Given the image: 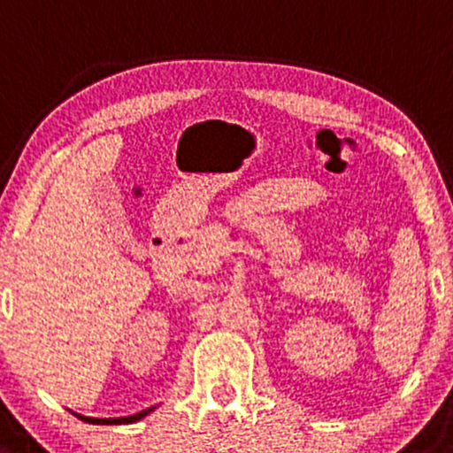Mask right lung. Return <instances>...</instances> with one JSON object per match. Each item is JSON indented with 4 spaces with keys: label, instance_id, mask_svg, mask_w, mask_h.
<instances>
[{
    "label": "right lung",
    "instance_id": "obj_1",
    "mask_svg": "<svg viewBox=\"0 0 453 453\" xmlns=\"http://www.w3.org/2000/svg\"><path fill=\"white\" fill-rule=\"evenodd\" d=\"M151 411H154V406H151V409H145V411H141V413H136V415H130V418H115V419H98V418H85V415H79L81 419L83 421H88V424H100V426H117V424H132V421H139V419H143L145 415H150Z\"/></svg>",
    "mask_w": 453,
    "mask_h": 453
}]
</instances>
